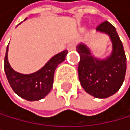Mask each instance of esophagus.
Returning a JSON list of instances; mask_svg holds the SVG:
<instances>
[{
  "instance_id": "34e87169",
  "label": "esophagus",
  "mask_w": 130,
  "mask_h": 130,
  "mask_svg": "<svg viewBox=\"0 0 130 130\" xmlns=\"http://www.w3.org/2000/svg\"><path fill=\"white\" fill-rule=\"evenodd\" d=\"M76 50V45H75V44H70V45H68V51H72V50Z\"/></svg>"
}]
</instances>
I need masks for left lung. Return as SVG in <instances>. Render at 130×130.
<instances>
[{"mask_svg":"<svg viewBox=\"0 0 130 130\" xmlns=\"http://www.w3.org/2000/svg\"><path fill=\"white\" fill-rule=\"evenodd\" d=\"M96 31L109 37L112 44L111 52L105 58H99L85 43L78 44L76 51L80 58L78 74L85 92L94 98L106 99L115 94L125 80L126 56L123 44L112 24L105 21Z\"/></svg>","mask_w":130,"mask_h":130,"instance_id":"left-lung-1","label":"left lung"}]
</instances>
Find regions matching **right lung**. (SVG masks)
Listing matches in <instances>:
<instances>
[{"label": "right lung", "mask_w": 130, "mask_h": 130, "mask_svg": "<svg viewBox=\"0 0 130 130\" xmlns=\"http://www.w3.org/2000/svg\"><path fill=\"white\" fill-rule=\"evenodd\" d=\"M8 50L9 45L5 52L4 68L9 83L16 94L27 101H37L48 95L53 87L54 71L65 60L68 50L55 54L41 69L31 74L19 73L11 68L8 61Z\"/></svg>", "instance_id": "add662e5"}]
</instances>
